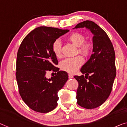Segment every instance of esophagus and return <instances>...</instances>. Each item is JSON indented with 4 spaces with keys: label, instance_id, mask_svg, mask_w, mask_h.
<instances>
[{
    "label": "esophagus",
    "instance_id": "34e87169",
    "mask_svg": "<svg viewBox=\"0 0 127 127\" xmlns=\"http://www.w3.org/2000/svg\"><path fill=\"white\" fill-rule=\"evenodd\" d=\"M73 75H72L71 74H70V73H69L68 74V77L69 79H71V78H73Z\"/></svg>",
    "mask_w": 127,
    "mask_h": 127
}]
</instances>
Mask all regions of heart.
Returning a JSON list of instances; mask_svg holds the SVG:
<instances>
[{"label":"heart","instance_id":"heart-1","mask_svg":"<svg viewBox=\"0 0 127 127\" xmlns=\"http://www.w3.org/2000/svg\"><path fill=\"white\" fill-rule=\"evenodd\" d=\"M67 39L77 47V52L85 57L90 56L93 53L94 44L90 41H85V36L78 32H73L68 36ZM52 50L57 58H61L62 45L59 40L56 39L52 44ZM84 63V59L78 55L73 58H67L60 63V68L63 71L68 73H74Z\"/></svg>","mask_w":127,"mask_h":127}]
</instances>
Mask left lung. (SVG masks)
Masks as SVG:
<instances>
[{"mask_svg": "<svg viewBox=\"0 0 127 127\" xmlns=\"http://www.w3.org/2000/svg\"><path fill=\"white\" fill-rule=\"evenodd\" d=\"M83 27L94 34V54L80 69L86 75L74 76L79 83L76 99L81 107L93 109L103 104L112 91L116 75L115 53L108 36L97 24L86 20L75 26Z\"/></svg>", "mask_w": 127, "mask_h": 127, "instance_id": "obj_1", "label": "left lung"}]
</instances>
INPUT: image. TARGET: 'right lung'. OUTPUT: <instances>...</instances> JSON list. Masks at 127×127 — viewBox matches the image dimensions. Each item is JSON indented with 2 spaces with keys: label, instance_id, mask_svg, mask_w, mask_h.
Masks as SVG:
<instances>
[{
  "label": "right lung",
  "instance_id": "add662e5",
  "mask_svg": "<svg viewBox=\"0 0 127 127\" xmlns=\"http://www.w3.org/2000/svg\"><path fill=\"white\" fill-rule=\"evenodd\" d=\"M68 31L39 27L24 37L19 48L16 69L19 92L24 103L36 112L47 113L55 108L59 91L68 79L66 72L55 67L58 61L52 50V43ZM51 70L57 74L47 79L46 73Z\"/></svg>",
  "mask_w": 127,
  "mask_h": 127
}]
</instances>
